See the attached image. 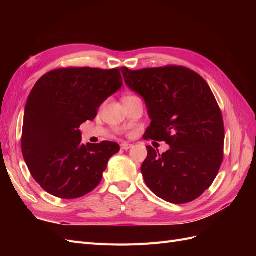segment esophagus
Segmentation results:
<instances>
[{
  "label": "esophagus",
  "mask_w": 256,
  "mask_h": 256,
  "mask_svg": "<svg viewBox=\"0 0 256 256\" xmlns=\"http://www.w3.org/2000/svg\"><path fill=\"white\" fill-rule=\"evenodd\" d=\"M131 147H132V144H129V143H122L120 144V148L122 150H130Z\"/></svg>",
  "instance_id": "obj_1"
}]
</instances>
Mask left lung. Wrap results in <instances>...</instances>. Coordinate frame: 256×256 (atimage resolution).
<instances>
[{"mask_svg": "<svg viewBox=\"0 0 256 256\" xmlns=\"http://www.w3.org/2000/svg\"><path fill=\"white\" fill-rule=\"evenodd\" d=\"M122 72L127 86L144 99L152 120L144 138L170 145L161 154L146 146L141 171L147 187L173 204L198 198L210 187L223 161V118L210 88L182 66L122 67Z\"/></svg>", "mask_w": 256, "mask_h": 256, "instance_id": "1", "label": "left lung"}]
</instances>
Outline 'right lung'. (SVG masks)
I'll return each mask as SVG.
<instances>
[{"instance_id": "obj_1", "label": "right lung", "mask_w": 256, "mask_h": 256, "mask_svg": "<svg viewBox=\"0 0 256 256\" xmlns=\"http://www.w3.org/2000/svg\"><path fill=\"white\" fill-rule=\"evenodd\" d=\"M120 69L60 68L44 74L28 98L21 138L22 154L34 180L50 194L78 198L102 182L108 161L120 145L81 143V124L122 85Z\"/></svg>"}]
</instances>
